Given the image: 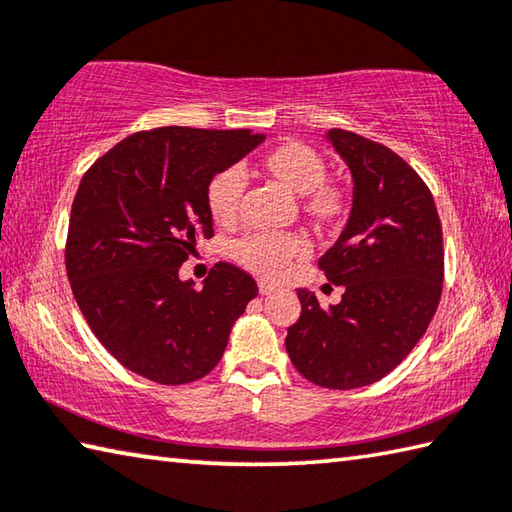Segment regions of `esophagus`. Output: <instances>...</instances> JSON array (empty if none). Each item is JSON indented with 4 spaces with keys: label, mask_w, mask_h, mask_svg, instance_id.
I'll return each mask as SVG.
<instances>
[{
    "label": "esophagus",
    "mask_w": 512,
    "mask_h": 512,
    "mask_svg": "<svg viewBox=\"0 0 512 512\" xmlns=\"http://www.w3.org/2000/svg\"><path fill=\"white\" fill-rule=\"evenodd\" d=\"M257 284H259V293H262V295H268V293L277 291V286L273 282H268V280H259Z\"/></svg>",
    "instance_id": "34e87169"
}]
</instances>
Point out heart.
<instances>
[{
  "mask_svg": "<svg viewBox=\"0 0 512 512\" xmlns=\"http://www.w3.org/2000/svg\"><path fill=\"white\" fill-rule=\"evenodd\" d=\"M266 170L280 179L288 190L300 197L311 194V208L320 215H331L338 208V194L324 188L327 167L322 156L302 143H288L277 147L264 159ZM248 185L246 170L241 165H230L221 170L208 185V208L219 224H230L237 217L241 197ZM306 244L302 237L277 235V232H259L237 241L235 255L244 266L262 275H280L288 259L302 255Z\"/></svg>",
  "mask_w": 512,
  "mask_h": 512,
  "instance_id": "b5f03b06",
  "label": "heart"
}]
</instances>
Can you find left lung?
<instances>
[{
	"label": "left lung",
	"mask_w": 512,
	"mask_h": 512,
	"mask_svg": "<svg viewBox=\"0 0 512 512\" xmlns=\"http://www.w3.org/2000/svg\"><path fill=\"white\" fill-rule=\"evenodd\" d=\"M324 138L353 181L347 224L318 262L345 293L322 309L300 288L286 351L311 383L356 389L387 376L423 338L441 300L443 232L430 190L401 156L342 129Z\"/></svg>",
	"instance_id": "obj_1"
}]
</instances>
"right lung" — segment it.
I'll list each match as a JSON object with an SVG mask.
<instances>
[{
    "label": "right lung",
    "instance_id": "obj_1",
    "mask_svg": "<svg viewBox=\"0 0 512 512\" xmlns=\"http://www.w3.org/2000/svg\"><path fill=\"white\" fill-rule=\"evenodd\" d=\"M264 138L159 127L127 136L82 176L64 253L71 291L102 347L134 374L185 385L224 356L255 280L221 262L197 291L179 268L212 237L210 181Z\"/></svg>",
    "mask_w": 512,
    "mask_h": 512
}]
</instances>
